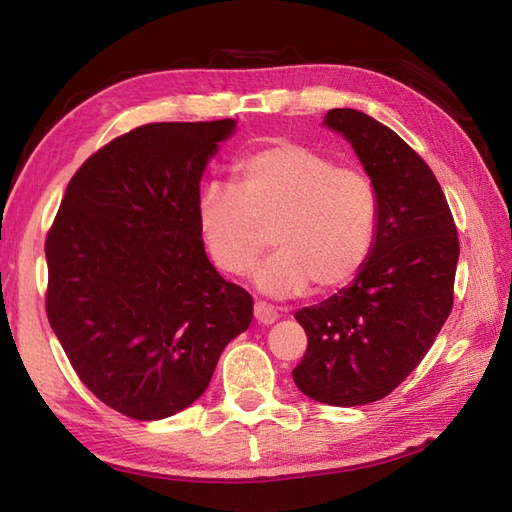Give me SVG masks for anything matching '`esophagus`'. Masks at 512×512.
Here are the masks:
<instances>
[{
	"mask_svg": "<svg viewBox=\"0 0 512 512\" xmlns=\"http://www.w3.org/2000/svg\"><path fill=\"white\" fill-rule=\"evenodd\" d=\"M253 312H255L257 323H262V325H273L277 321V310L273 306H268V303H264V301H257Z\"/></svg>",
	"mask_w": 512,
	"mask_h": 512,
	"instance_id": "34e87169",
	"label": "esophagus"
}]
</instances>
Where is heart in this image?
I'll return each instance as SVG.
<instances>
[{
	"label": "heart",
	"instance_id": "obj_1",
	"mask_svg": "<svg viewBox=\"0 0 512 512\" xmlns=\"http://www.w3.org/2000/svg\"><path fill=\"white\" fill-rule=\"evenodd\" d=\"M198 231L213 264L242 275L266 246L255 286L273 297L345 288L372 255L378 191L356 167H336L323 151L290 140L253 151L235 165L233 187L198 195Z\"/></svg>",
	"mask_w": 512,
	"mask_h": 512
}]
</instances>
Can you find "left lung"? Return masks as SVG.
I'll return each mask as SVG.
<instances>
[{
  "instance_id": "obj_1",
  "label": "left lung",
  "mask_w": 512,
  "mask_h": 512,
  "mask_svg": "<svg viewBox=\"0 0 512 512\" xmlns=\"http://www.w3.org/2000/svg\"><path fill=\"white\" fill-rule=\"evenodd\" d=\"M323 125L376 184L378 226L352 284L295 314L308 350L292 378L312 400L356 407L385 398L431 350L453 308L460 242L436 176L396 132L350 107Z\"/></svg>"
}]
</instances>
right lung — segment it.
I'll return each instance as SVG.
<instances>
[{
  "instance_id": "obj_1",
  "label": "right lung",
  "mask_w": 512,
  "mask_h": 512,
  "mask_svg": "<svg viewBox=\"0 0 512 512\" xmlns=\"http://www.w3.org/2000/svg\"><path fill=\"white\" fill-rule=\"evenodd\" d=\"M237 121L151 123L96 151L65 189L48 239L46 310L74 372L136 420L187 409L253 299L209 262L200 180Z\"/></svg>"
}]
</instances>
